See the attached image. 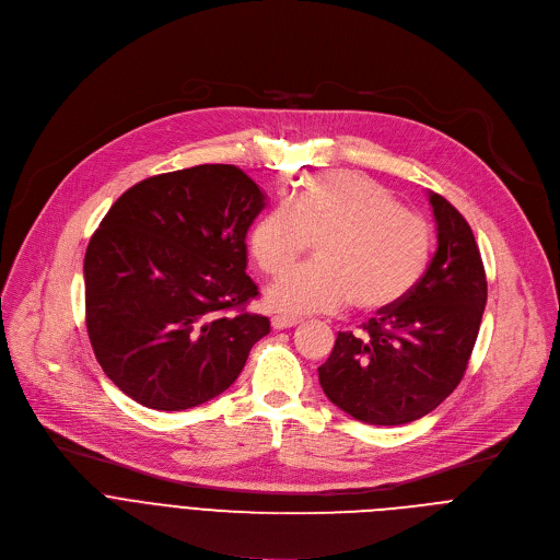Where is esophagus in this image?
Here are the masks:
<instances>
[{
  "label": "esophagus",
  "mask_w": 560,
  "mask_h": 560,
  "mask_svg": "<svg viewBox=\"0 0 560 560\" xmlns=\"http://www.w3.org/2000/svg\"><path fill=\"white\" fill-rule=\"evenodd\" d=\"M298 323H300L298 316H273L271 318L273 329H289V327H295Z\"/></svg>",
  "instance_id": "1"
}]
</instances>
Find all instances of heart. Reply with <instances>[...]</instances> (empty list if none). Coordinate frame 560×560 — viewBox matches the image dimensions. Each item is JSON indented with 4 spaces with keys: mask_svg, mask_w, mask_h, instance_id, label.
<instances>
[{
    "mask_svg": "<svg viewBox=\"0 0 560 560\" xmlns=\"http://www.w3.org/2000/svg\"><path fill=\"white\" fill-rule=\"evenodd\" d=\"M314 238L319 260L269 289L273 308L338 312L351 302L376 314L411 293L431 256L427 220L398 207L376 179L351 171L318 173L295 198H280L252 229V254L265 273L280 276Z\"/></svg>",
    "mask_w": 560,
    "mask_h": 560,
    "instance_id": "1",
    "label": "heart"
}]
</instances>
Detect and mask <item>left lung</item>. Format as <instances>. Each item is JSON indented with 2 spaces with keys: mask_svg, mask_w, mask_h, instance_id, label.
Segmentation results:
<instances>
[{
  "mask_svg": "<svg viewBox=\"0 0 560 560\" xmlns=\"http://www.w3.org/2000/svg\"><path fill=\"white\" fill-rule=\"evenodd\" d=\"M439 248L411 293L362 323L338 331L318 366L320 387L345 413L369 424H405L436 409L463 381L474 351L487 280L467 220L429 194Z\"/></svg>",
  "mask_w": 560,
  "mask_h": 560,
  "instance_id": "obj_1",
  "label": "left lung"
}]
</instances>
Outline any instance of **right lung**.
<instances>
[{
  "instance_id": "add662e5",
  "label": "right lung",
  "mask_w": 560,
  "mask_h": 560,
  "mask_svg": "<svg viewBox=\"0 0 560 560\" xmlns=\"http://www.w3.org/2000/svg\"><path fill=\"white\" fill-rule=\"evenodd\" d=\"M260 186L233 164L138 182L108 209L84 258L86 329L119 392L158 411L226 392L271 329L248 314L246 231Z\"/></svg>"
}]
</instances>
